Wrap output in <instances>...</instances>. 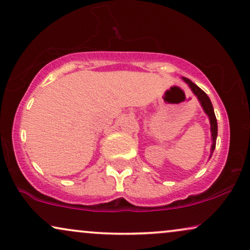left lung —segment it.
<instances>
[{
  "label": "left lung",
  "mask_w": 250,
  "mask_h": 250,
  "mask_svg": "<svg viewBox=\"0 0 250 250\" xmlns=\"http://www.w3.org/2000/svg\"><path fill=\"white\" fill-rule=\"evenodd\" d=\"M184 80L188 83V86L191 88L192 93H194L196 96H197V98H198V101H199L200 105H202L204 112H205V113L208 115L209 124H210V132H212V140H213L212 147H210V156L209 157H212V154L214 152V149H215L216 137H217V121H216L215 113H214V108H213L212 102H210L209 97L207 96L205 91L200 89L199 87L197 86L196 83H192L190 79L184 78Z\"/></svg>",
  "instance_id": "obj_1"
}]
</instances>
